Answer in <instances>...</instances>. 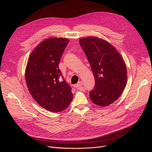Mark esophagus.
Segmentation results:
<instances>
[{
	"label": "esophagus",
	"mask_w": 152,
	"mask_h": 152,
	"mask_svg": "<svg viewBox=\"0 0 152 152\" xmlns=\"http://www.w3.org/2000/svg\"><path fill=\"white\" fill-rule=\"evenodd\" d=\"M82 85H83V83L82 81H78V83L75 85V87H76L77 88H78V89H81V86H82Z\"/></svg>",
	"instance_id": "34e87169"
}]
</instances>
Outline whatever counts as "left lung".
<instances>
[{
  "mask_svg": "<svg viewBox=\"0 0 152 152\" xmlns=\"http://www.w3.org/2000/svg\"><path fill=\"white\" fill-rule=\"evenodd\" d=\"M95 79L89 92L92 102L107 107L118 100L127 80L126 68L120 53L107 41L96 37L79 40Z\"/></svg>",
  "mask_w": 152,
  "mask_h": 152,
  "instance_id": "8db88e82",
  "label": "left lung"
}]
</instances>
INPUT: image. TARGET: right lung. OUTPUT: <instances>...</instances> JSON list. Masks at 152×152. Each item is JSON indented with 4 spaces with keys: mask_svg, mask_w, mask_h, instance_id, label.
<instances>
[{
    "mask_svg": "<svg viewBox=\"0 0 152 152\" xmlns=\"http://www.w3.org/2000/svg\"><path fill=\"white\" fill-rule=\"evenodd\" d=\"M69 42L62 38L44 40L30 54L26 70L30 94L41 107L52 112L65 110L73 99L71 88L58 67Z\"/></svg>",
    "mask_w": 152,
    "mask_h": 152,
    "instance_id": "1",
    "label": "right lung"
}]
</instances>
